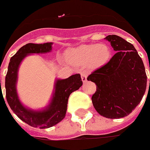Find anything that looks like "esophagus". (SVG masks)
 <instances>
[{"instance_id": "esophagus-1", "label": "esophagus", "mask_w": 150, "mask_h": 150, "mask_svg": "<svg viewBox=\"0 0 150 150\" xmlns=\"http://www.w3.org/2000/svg\"><path fill=\"white\" fill-rule=\"evenodd\" d=\"M81 78H82V81L83 83H86L87 82V73L85 72H83L81 73Z\"/></svg>"}]
</instances>
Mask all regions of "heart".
<instances>
[{
  "mask_svg": "<svg viewBox=\"0 0 150 150\" xmlns=\"http://www.w3.org/2000/svg\"><path fill=\"white\" fill-rule=\"evenodd\" d=\"M110 57L111 48L107 44L81 45L67 52V58L69 62L79 65L88 64L91 68L104 66Z\"/></svg>",
  "mask_w": 150,
  "mask_h": 150,
  "instance_id": "1",
  "label": "heart"
}]
</instances>
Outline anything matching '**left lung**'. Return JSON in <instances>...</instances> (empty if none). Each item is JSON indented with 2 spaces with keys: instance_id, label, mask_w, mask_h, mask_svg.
Masks as SVG:
<instances>
[{
  "instance_id": "obj_1",
  "label": "left lung",
  "mask_w": 150,
  "mask_h": 150,
  "mask_svg": "<svg viewBox=\"0 0 150 150\" xmlns=\"http://www.w3.org/2000/svg\"><path fill=\"white\" fill-rule=\"evenodd\" d=\"M105 39L117 52L108 63L87 78L97 85L92 102L102 116L124 118L139 105L145 93V68L132 44L116 35H108Z\"/></svg>"
}]
</instances>
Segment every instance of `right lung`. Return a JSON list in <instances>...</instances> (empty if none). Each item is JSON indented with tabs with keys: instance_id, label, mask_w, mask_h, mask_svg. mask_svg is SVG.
<instances>
[{
	"instance_id": "right-lung-1",
	"label": "right lung",
	"mask_w": 150,
	"mask_h": 150,
	"mask_svg": "<svg viewBox=\"0 0 150 150\" xmlns=\"http://www.w3.org/2000/svg\"><path fill=\"white\" fill-rule=\"evenodd\" d=\"M52 42H47L28 43L21 47L11 58L6 76V98L11 109L21 120L34 128L47 129L61 122L66 116L69 96L83 85L80 74H74L66 79H57L53 94L47 106L42 109L34 110L21 103L16 91L18 70L21 62L30 54L50 52L52 49Z\"/></svg>"
}]
</instances>
